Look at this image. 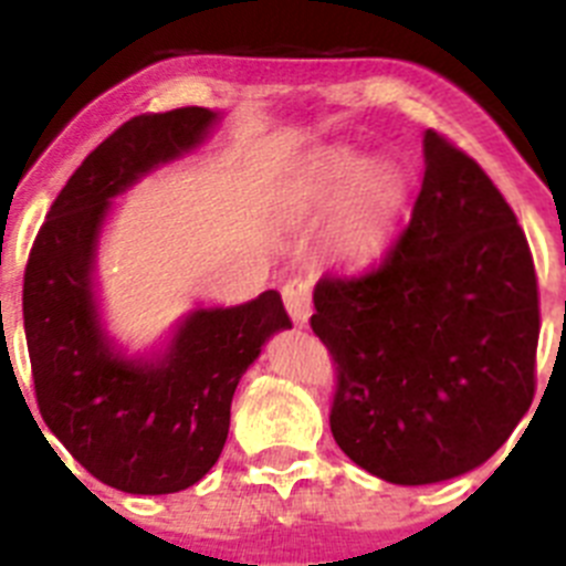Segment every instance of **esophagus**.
I'll use <instances>...</instances> for the list:
<instances>
[{
	"label": "esophagus",
	"instance_id": "1",
	"mask_svg": "<svg viewBox=\"0 0 566 566\" xmlns=\"http://www.w3.org/2000/svg\"><path fill=\"white\" fill-rule=\"evenodd\" d=\"M283 303H286V312L292 314V319L297 326H306L308 317H312V283L303 277H292L283 286Z\"/></svg>",
	"mask_w": 566,
	"mask_h": 566
}]
</instances>
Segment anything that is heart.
Returning a JSON list of instances; mask_svg holds the SVG:
<instances>
[{"label":"heart","mask_w":566,"mask_h":566,"mask_svg":"<svg viewBox=\"0 0 566 566\" xmlns=\"http://www.w3.org/2000/svg\"><path fill=\"white\" fill-rule=\"evenodd\" d=\"M306 192L317 203L345 198L332 223V240L337 252L352 260L382 252L405 201V184L391 167H371L363 155L348 149L319 155L308 172Z\"/></svg>","instance_id":"heart-1"}]
</instances>
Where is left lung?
Instances as JSON below:
<instances>
[{
    "instance_id": "8db88e82",
    "label": "left lung",
    "mask_w": 566,
    "mask_h": 566,
    "mask_svg": "<svg viewBox=\"0 0 566 566\" xmlns=\"http://www.w3.org/2000/svg\"><path fill=\"white\" fill-rule=\"evenodd\" d=\"M312 332L337 365L332 433L391 484L488 462L536 397L538 283L524 229L482 167L424 133V178L377 266L323 274Z\"/></svg>"
}]
</instances>
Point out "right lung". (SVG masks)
Here are the masks:
<instances>
[{
  "label": "right lung",
  "mask_w": 566,
  "mask_h": 566,
  "mask_svg": "<svg viewBox=\"0 0 566 566\" xmlns=\"http://www.w3.org/2000/svg\"><path fill=\"white\" fill-rule=\"evenodd\" d=\"M214 122L207 107L124 122L70 175L24 269L39 413L87 473L124 493L161 496L201 482L227 442L240 377L274 332L292 328L269 289L243 306L192 312L158 359H127L102 332L93 260L109 201L198 147Z\"/></svg>",
  "instance_id": "add662e5"
}]
</instances>
